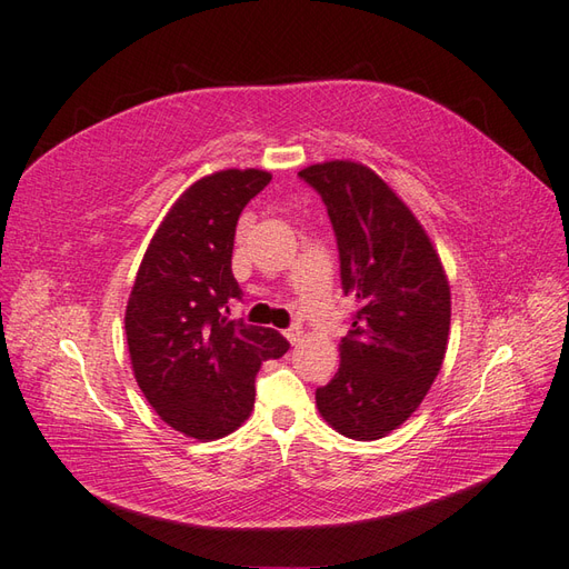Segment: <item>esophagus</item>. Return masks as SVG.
Segmentation results:
<instances>
[{"instance_id": "1", "label": "esophagus", "mask_w": 569, "mask_h": 569, "mask_svg": "<svg viewBox=\"0 0 569 569\" xmlns=\"http://www.w3.org/2000/svg\"><path fill=\"white\" fill-rule=\"evenodd\" d=\"M284 338L292 342V345H297L299 340H301V330H299V326H292V328H287L284 330Z\"/></svg>"}]
</instances>
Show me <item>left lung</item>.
<instances>
[{
	"mask_svg": "<svg viewBox=\"0 0 569 569\" xmlns=\"http://www.w3.org/2000/svg\"><path fill=\"white\" fill-rule=\"evenodd\" d=\"M299 178L326 204L342 292L357 301L340 369L316 406L340 435L379 439L410 418L445 362L447 274L420 221L367 166L328 161Z\"/></svg>",
	"mask_w": 569,
	"mask_h": 569,
	"instance_id": "left-lung-1",
	"label": "left lung"
}]
</instances>
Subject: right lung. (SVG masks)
<instances>
[{
    "mask_svg": "<svg viewBox=\"0 0 569 569\" xmlns=\"http://www.w3.org/2000/svg\"><path fill=\"white\" fill-rule=\"evenodd\" d=\"M272 180L229 169L190 186L151 239L124 311L142 393L159 418L196 439H219L251 415L256 373L289 342L272 328L231 321L243 297L231 272L243 207Z\"/></svg>",
    "mask_w": 569,
    "mask_h": 569,
    "instance_id": "right-lung-1",
    "label": "right lung"
}]
</instances>
